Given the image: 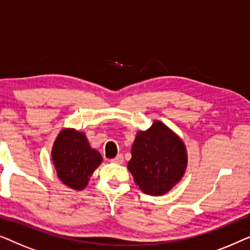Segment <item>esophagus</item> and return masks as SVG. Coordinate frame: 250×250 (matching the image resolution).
Masks as SVG:
<instances>
[{
    "mask_svg": "<svg viewBox=\"0 0 250 250\" xmlns=\"http://www.w3.org/2000/svg\"><path fill=\"white\" fill-rule=\"evenodd\" d=\"M111 162L116 164H123V162H124V157H123V155H117L114 159H111Z\"/></svg>",
    "mask_w": 250,
    "mask_h": 250,
    "instance_id": "esophagus-1",
    "label": "esophagus"
}]
</instances>
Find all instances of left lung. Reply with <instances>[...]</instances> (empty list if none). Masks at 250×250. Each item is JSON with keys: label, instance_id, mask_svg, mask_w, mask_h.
<instances>
[{"label": "left lung", "instance_id": "1", "mask_svg": "<svg viewBox=\"0 0 250 250\" xmlns=\"http://www.w3.org/2000/svg\"><path fill=\"white\" fill-rule=\"evenodd\" d=\"M183 142L160 122L136 134L127 168L142 192L162 196L181 180L187 168Z\"/></svg>", "mask_w": 250, "mask_h": 250}]
</instances>
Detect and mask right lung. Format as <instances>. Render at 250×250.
I'll use <instances>...</instances> for the list:
<instances>
[{
  "instance_id": "1",
  "label": "right lung",
  "mask_w": 250,
  "mask_h": 250,
  "mask_svg": "<svg viewBox=\"0 0 250 250\" xmlns=\"http://www.w3.org/2000/svg\"><path fill=\"white\" fill-rule=\"evenodd\" d=\"M52 159L59 179L75 190L86 187L92 173L102 162L101 155L91 148L84 133L69 128L58 135Z\"/></svg>"
}]
</instances>
